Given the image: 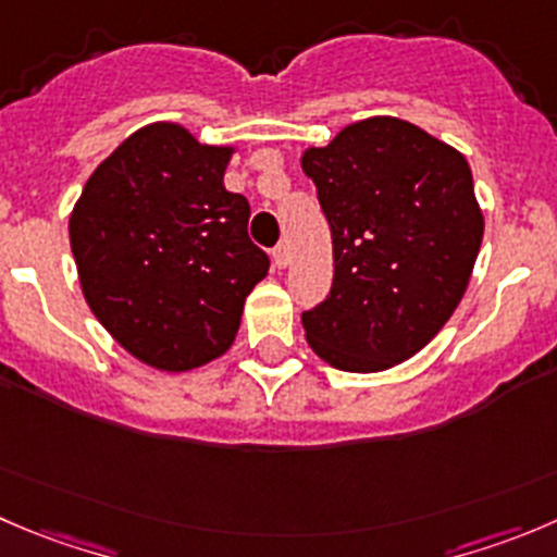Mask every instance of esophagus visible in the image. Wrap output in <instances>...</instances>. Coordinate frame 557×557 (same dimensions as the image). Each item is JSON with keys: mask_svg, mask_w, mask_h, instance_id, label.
<instances>
[{"mask_svg": "<svg viewBox=\"0 0 557 557\" xmlns=\"http://www.w3.org/2000/svg\"><path fill=\"white\" fill-rule=\"evenodd\" d=\"M272 261H274V267L277 269H285L290 263V250L285 245H277L272 250Z\"/></svg>", "mask_w": 557, "mask_h": 557, "instance_id": "34e87169", "label": "esophagus"}]
</instances>
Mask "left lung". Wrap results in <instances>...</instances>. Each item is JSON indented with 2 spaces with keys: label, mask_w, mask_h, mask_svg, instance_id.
Instances as JSON below:
<instances>
[{
  "label": "left lung",
  "mask_w": 557,
  "mask_h": 557,
  "mask_svg": "<svg viewBox=\"0 0 557 557\" xmlns=\"http://www.w3.org/2000/svg\"><path fill=\"white\" fill-rule=\"evenodd\" d=\"M301 169L332 228L334 280L301 312L310 348L337 370L410 359L460 305L484 236L468 160L394 116L348 124Z\"/></svg>",
  "instance_id": "1"
}]
</instances>
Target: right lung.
<instances>
[{"label": "right lung", "mask_w": 557, "mask_h": 557, "mask_svg": "<svg viewBox=\"0 0 557 557\" xmlns=\"http://www.w3.org/2000/svg\"><path fill=\"white\" fill-rule=\"evenodd\" d=\"M231 154L182 124H147L97 165L70 214L86 305L154 370L223 356L269 272L247 236L250 203L223 185Z\"/></svg>", "instance_id": "obj_1"}]
</instances>
